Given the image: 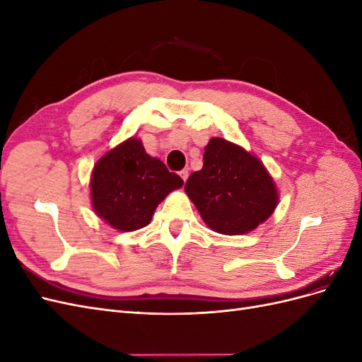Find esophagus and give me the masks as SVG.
<instances>
[{"instance_id": "obj_1", "label": "esophagus", "mask_w": 362, "mask_h": 362, "mask_svg": "<svg viewBox=\"0 0 362 362\" xmlns=\"http://www.w3.org/2000/svg\"><path fill=\"white\" fill-rule=\"evenodd\" d=\"M180 177L182 178V181L185 182V181H187V178H189V170L187 169H184V170H181L180 172Z\"/></svg>"}]
</instances>
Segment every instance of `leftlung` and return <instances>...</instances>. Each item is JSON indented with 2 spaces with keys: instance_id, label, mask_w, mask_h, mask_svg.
Returning a JSON list of instances; mask_svg holds the SVG:
<instances>
[{
  "instance_id": "obj_1",
  "label": "left lung",
  "mask_w": 362,
  "mask_h": 362,
  "mask_svg": "<svg viewBox=\"0 0 362 362\" xmlns=\"http://www.w3.org/2000/svg\"><path fill=\"white\" fill-rule=\"evenodd\" d=\"M202 221L214 233L242 235L266 222L279 193L262 161L240 145L213 137L204 152V166L184 187Z\"/></svg>"
}]
</instances>
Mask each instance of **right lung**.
I'll return each instance as SVG.
<instances>
[{
	"instance_id": "1",
	"label": "right lung",
	"mask_w": 362,
	"mask_h": 362,
	"mask_svg": "<svg viewBox=\"0 0 362 362\" xmlns=\"http://www.w3.org/2000/svg\"><path fill=\"white\" fill-rule=\"evenodd\" d=\"M184 181L164 163L146 154L141 140L129 137L96 161L90 199L96 216L117 231L146 226L158 204Z\"/></svg>"
}]
</instances>
